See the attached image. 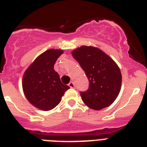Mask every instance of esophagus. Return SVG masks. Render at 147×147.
<instances>
[{
    "mask_svg": "<svg viewBox=\"0 0 147 147\" xmlns=\"http://www.w3.org/2000/svg\"><path fill=\"white\" fill-rule=\"evenodd\" d=\"M69 86L70 87V88H74V87H75V83H74V82H69Z\"/></svg>",
    "mask_w": 147,
    "mask_h": 147,
    "instance_id": "1",
    "label": "esophagus"
}]
</instances>
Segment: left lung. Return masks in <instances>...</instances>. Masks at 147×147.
I'll list each match as a JSON object with an SVG mask.
<instances>
[{
	"instance_id": "1",
	"label": "left lung",
	"mask_w": 147,
	"mask_h": 147,
	"mask_svg": "<svg viewBox=\"0 0 147 147\" xmlns=\"http://www.w3.org/2000/svg\"><path fill=\"white\" fill-rule=\"evenodd\" d=\"M89 81L87 91L80 92L82 100L90 108L99 111L108 107L119 94L121 74L111 58L96 47L81 46L72 52Z\"/></svg>"
}]
</instances>
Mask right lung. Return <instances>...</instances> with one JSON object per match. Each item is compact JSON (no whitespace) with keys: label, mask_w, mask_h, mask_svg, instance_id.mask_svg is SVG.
Wrapping results in <instances>:
<instances>
[{"label":"right lung","mask_w":147,"mask_h":147,"mask_svg":"<svg viewBox=\"0 0 147 147\" xmlns=\"http://www.w3.org/2000/svg\"><path fill=\"white\" fill-rule=\"evenodd\" d=\"M62 50L51 49L39 55L26 69L22 78L25 96L36 108L50 111L59 104L69 88L61 83L54 64L63 53Z\"/></svg>","instance_id":"right-lung-1"}]
</instances>
